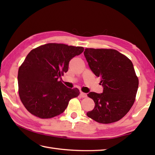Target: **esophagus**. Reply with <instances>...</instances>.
I'll use <instances>...</instances> for the list:
<instances>
[{
  "label": "esophagus",
  "instance_id": "esophagus-1",
  "mask_svg": "<svg viewBox=\"0 0 155 155\" xmlns=\"http://www.w3.org/2000/svg\"><path fill=\"white\" fill-rule=\"evenodd\" d=\"M80 95H81V97L82 98H86V97H87V94L84 93H83V92H81Z\"/></svg>",
  "mask_w": 155,
  "mask_h": 155
}]
</instances>
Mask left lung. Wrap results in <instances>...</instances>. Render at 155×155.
<instances>
[{
	"mask_svg": "<svg viewBox=\"0 0 155 155\" xmlns=\"http://www.w3.org/2000/svg\"><path fill=\"white\" fill-rule=\"evenodd\" d=\"M84 55L103 87V93L87 94L95 104L87 116L103 124L120 120L133 107L139 87L133 62L114 49L87 48Z\"/></svg>",
	"mask_w": 155,
	"mask_h": 155,
	"instance_id": "left-lung-1",
	"label": "left lung"
}]
</instances>
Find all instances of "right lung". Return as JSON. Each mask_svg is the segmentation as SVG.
<instances>
[{
    "instance_id": "right-lung-1",
    "label": "right lung",
    "mask_w": 155,
    "mask_h": 155,
    "mask_svg": "<svg viewBox=\"0 0 155 155\" xmlns=\"http://www.w3.org/2000/svg\"><path fill=\"white\" fill-rule=\"evenodd\" d=\"M84 51L82 47L48 43L29 52L18 68V94L27 110L41 118L63 113L68 102L79 95L77 88L66 87L59 78L69 61Z\"/></svg>"
}]
</instances>
